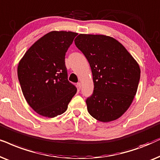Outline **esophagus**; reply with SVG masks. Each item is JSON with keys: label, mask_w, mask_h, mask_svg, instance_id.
<instances>
[{"label": "esophagus", "mask_w": 160, "mask_h": 160, "mask_svg": "<svg viewBox=\"0 0 160 160\" xmlns=\"http://www.w3.org/2000/svg\"><path fill=\"white\" fill-rule=\"evenodd\" d=\"M77 86H78V89H80V88H81V83H80V82H78V84H77Z\"/></svg>", "instance_id": "34e87169"}]
</instances>
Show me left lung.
<instances>
[{"label":"left lung","mask_w":160,"mask_h":160,"mask_svg":"<svg viewBox=\"0 0 160 160\" xmlns=\"http://www.w3.org/2000/svg\"><path fill=\"white\" fill-rule=\"evenodd\" d=\"M74 42L86 56L92 72L93 92L86 99L89 114L102 122L116 120L130 107L137 93L139 65L111 37L79 34Z\"/></svg>","instance_id":"left-lung-1"}]
</instances>
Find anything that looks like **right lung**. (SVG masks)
Wrapping results in <instances>:
<instances>
[{
  "label": "right lung",
  "instance_id": "right-lung-1",
  "mask_svg": "<svg viewBox=\"0 0 160 160\" xmlns=\"http://www.w3.org/2000/svg\"><path fill=\"white\" fill-rule=\"evenodd\" d=\"M78 33L49 32L30 48L21 58L18 75L28 105L40 116L54 118L63 113L77 92L69 82L66 52Z\"/></svg>",
  "mask_w": 160,
  "mask_h": 160
}]
</instances>
